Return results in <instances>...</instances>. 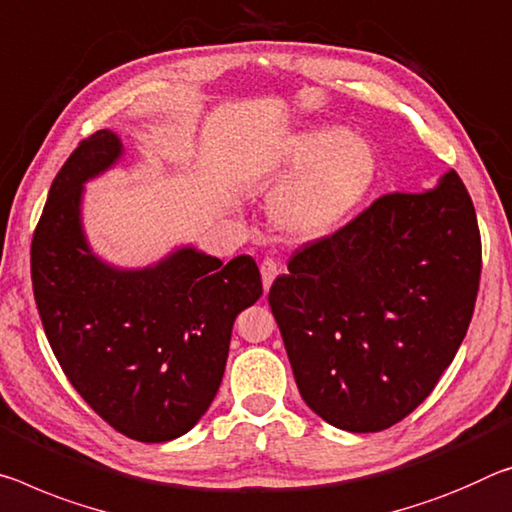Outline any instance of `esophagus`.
<instances>
[{
    "label": "esophagus",
    "mask_w": 512,
    "mask_h": 512,
    "mask_svg": "<svg viewBox=\"0 0 512 512\" xmlns=\"http://www.w3.org/2000/svg\"><path fill=\"white\" fill-rule=\"evenodd\" d=\"M259 273H262V285H264V291H269V289H271V285H273V280L278 278L280 269H278V264L273 262V259H264V262L259 264Z\"/></svg>",
    "instance_id": "1"
}]
</instances>
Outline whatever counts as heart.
Segmentation results:
<instances>
[{
    "mask_svg": "<svg viewBox=\"0 0 512 512\" xmlns=\"http://www.w3.org/2000/svg\"><path fill=\"white\" fill-rule=\"evenodd\" d=\"M376 177V152L344 127L291 134L262 168V180L280 189L271 202L273 225L300 241L337 232L367 200Z\"/></svg>",
    "mask_w": 512,
    "mask_h": 512,
    "instance_id": "heart-1",
    "label": "heart"
}]
</instances>
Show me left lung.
Listing matches in <instances>:
<instances>
[{
    "label": "left lung",
    "mask_w": 512,
    "mask_h": 512,
    "mask_svg": "<svg viewBox=\"0 0 512 512\" xmlns=\"http://www.w3.org/2000/svg\"><path fill=\"white\" fill-rule=\"evenodd\" d=\"M478 280L481 234L456 170L305 243L269 291L303 401L351 433L408 417L456 358Z\"/></svg>",
    "instance_id": "1"
}]
</instances>
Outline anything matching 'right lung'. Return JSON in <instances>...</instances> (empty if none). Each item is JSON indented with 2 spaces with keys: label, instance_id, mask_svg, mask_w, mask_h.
Returning a JSON list of instances; mask_svg holds the SVG:
<instances>
[{
  "label": "right lung",
  "instance_id": "add662e5",
  "mask_svg": "<svg viewBox=\"0 0 512 512\" xmlns=\"http://www.w3.org/2000/svg\"><path fill=\"white\" fill-rule=\"evenodd\" d=\"M123 154L111 129L77 145L54 177L31 241L47 342L81 399L139 442L189 433L221 387L234 319L262 296L255 259L223 264L182 246L145 269L97 257L81 225L84 184Z\"/></svg>",
  "mask_w": 512,
  "mask_h": 512
}]
</instances>
